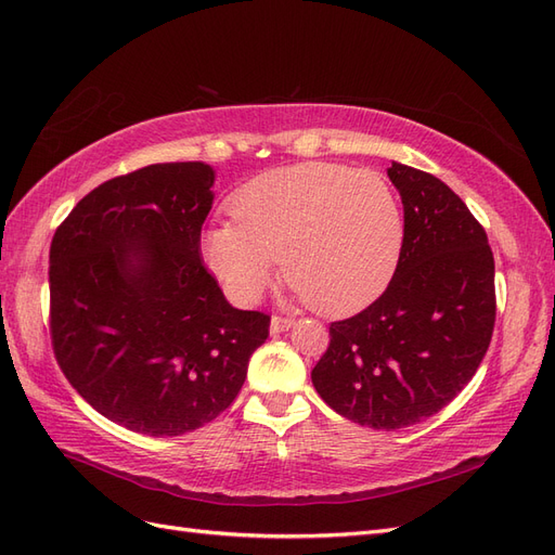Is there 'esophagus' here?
I'll use <instances>...</instances> for the list:
<instances>
[{
    "label": "esophagus",
    "instance_id": "1",
    "mask_svg": "<svg viewBox=\"0 0 555 555\" xmlns=\"http://www.w3.org/2000/svg\"><path fill=\"white\" fill-rule=\"evenodd\" d=\"M292 326H294V319H292V317L273 314V319H271V333H282V331H289Z\"/></svg>",
    "mask_w": 555,
    "mask_h": 555
}]
</instances>
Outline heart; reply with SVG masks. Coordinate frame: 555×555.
<instances>
[{"instance_id":"b5f03b06","label":"heart","mask_w":555,"mask_h":555,"mask_svg":"<svg viewBox=\"0 0 555 555\" xmlns=\"http://www.w3.org/2000/svg\"><path fill=\"white\" fill-rule=\"evenodd\" d=\"M236 222L210 227L201 251L238 304H255L284 278L324 314H349L389 284L405 238L391 182L377 171L306 162L245 182L233 194Z\"/></svg>"}]
</instances>
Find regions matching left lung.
Segmentation results:
<instances>
[{"mask_svg": "<svg viewBox=\"0 0 555 555\" xmlns=\"http://www.w3.org/2000/svg\"><path fill=\"white\" fill-rule=\"evenodd\" d=\"M405 238L384 294L331 322L312 384L359 426L396 430L438 414L473 379L495 326V261L463 198L426 171L391 164Z\"/></svg>", "mask_w": 555, "mask_h": 555, "instance_id": "8db88e82", "label": "left lung"}]
</instances>
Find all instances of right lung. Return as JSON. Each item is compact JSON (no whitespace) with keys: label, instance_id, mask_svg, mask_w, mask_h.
Returning <instances> with one entry per match:
<instances>
[{"label":"right lung","instance_id":"1","mask_svg":"<svg viewBox=\"0 0 555 555\" xmlns=\"http://www.w3.org/2000/svg\"><path fill=\"white\" fill-rule=\"evenodd\" d=\"M215 173L150 164L82 196L50 243V343L74 389L155 438L236 400L271 317L236 310L201 257Z\"/></svg>","mask_w":555,"mask_h":555}]
</instances>
